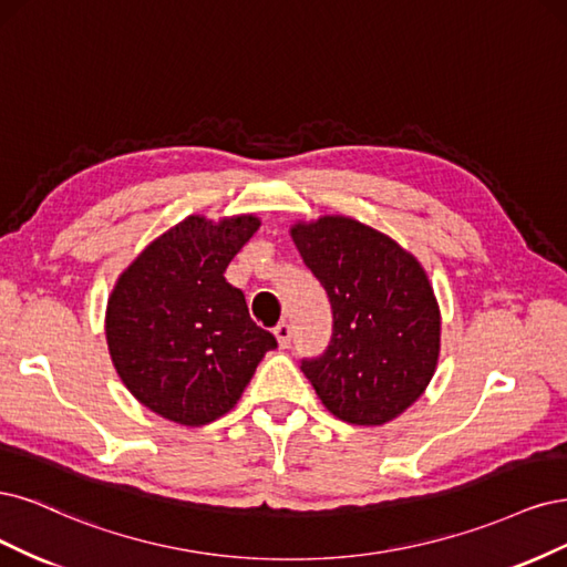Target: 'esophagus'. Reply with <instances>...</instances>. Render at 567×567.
<instances>
[{"label": "esophagus", "instance_id": "1", "mask_svg": "<svg viewBox=\"0 0 567 567\" xmlns=\"http://www.w3.org/2000/svg\"><path fill=\"white\" fill-rule=\"evenodd\" d=\"M272 334L278 337V343L282 346V349H287L289 341H291V327L287 322H278L276 327H272Z\"/></svg>", "mask_w": 567, "mask_h": 567}]
</instances>
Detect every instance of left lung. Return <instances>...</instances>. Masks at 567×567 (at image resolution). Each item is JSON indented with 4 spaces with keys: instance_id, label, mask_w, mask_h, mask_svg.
I'll list each match as a JSON object with an SVG mask.
<instances>
[{
    "instance_id": "left-lung-1",
    "label": "left lung",
    "mask_w": 567,
    "mask_h": 567,
    "mask_svg": "<svg viewBox=\"0 0 567 567\" xmlns=\"http://www.w3.org/2000/svg\"><path fill=\"white\" fill-rule=\"evenodd\" d=\"M291 237L332 303V339L301 372L322 405L381 426L422 395L441 351V313L424 268L391 237L346 216L299 224Z\"/></svg>"
}]
</instances>
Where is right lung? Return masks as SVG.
Listing matches in <instances>:
<instances>
[{
    "label": "right lung",
    "instance_id": "add662e5",
    "mask_svg": "<svg viewBox=\"0 0 567 567\" xmlns=\"http://www.w3.org/2000/svg\"><path fill=\"white\" fill-rule=\"evenodd\" d=\"M257 230L254 216H188L145 247L113 289L105 337L115 370L169 422L203 426L224 416L278 346L224 278Z\"/></svg>",
    "mask_w": 567,
    "mask_h": 567
}]
</instances>
